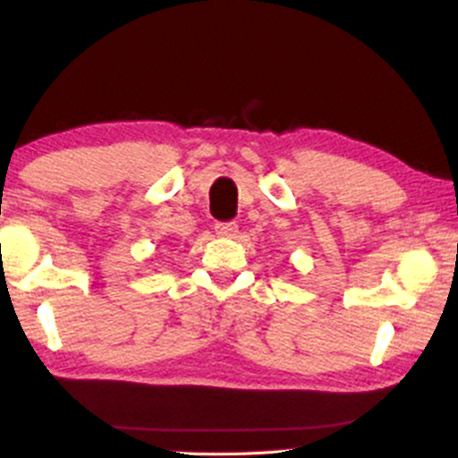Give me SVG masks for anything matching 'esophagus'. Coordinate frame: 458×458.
<instances>
[{
    "mask_svg": "<svg viewBox=\"0 0 458 458\" xmlns=\"http://www.w3.org/2000/svg\"><path fill=\"white\" fill-rule=\"evenodd\" d=\"M236 230H239V225H236V222H219V224H215V233H217L219 236H234Z\"/></svg>",
    "mask_w": 458,
    "mask_h": 458,
    "instance_id": "34e87169",
    "label": "esophagus"
}]
</instances>
